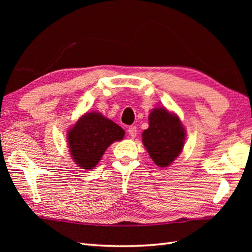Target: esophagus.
<instances>
[{"mask_svg": "<svg viewBox=\"0 0 252 252\" xmlns=\"http://www.w3.org/2000/svg\"><path fill=\"white\" fill-rule=\"evenodd\" d=\"M127 132H129V134H130V136L132 137V138H134L135 136H136V133H137V130H136V126H130L129 129H127Z\"/></svg>", "mask_w": 252, "mask_h": 252, "instance_id": "obj_1", "label": "esophagus"}]
</instances>
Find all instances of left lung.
<instances>
[{"mask_svg":"<svg viewBox=\"0 0 252 252\" xmlns=\"http://www.w3.org/2000/svg\"><path fill=\"white\" fill-rule=\"evenodd\" d=\"M149 126L144 130L143 144L153 161L161 168L169 167L183 151L186 132L180 118L163 107L152 110Z\"/></svg>","mask_w":252,"mask_h":252,"instance_id":"obj_1","label":"left lung"}]
</instances>
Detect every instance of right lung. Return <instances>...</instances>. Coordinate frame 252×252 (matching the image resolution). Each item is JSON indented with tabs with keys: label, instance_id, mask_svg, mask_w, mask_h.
<instances>
[{
	"label": "right lung",
	"instance_id": "obj_1",
	"mask_svg": "<svg viewBox=\"0 0 252 252\" xmlns=\"http://www.w3.org/2000/svg\"><path fill=\"white\" fill-rule=\"evenodd\" d=\"M125 131L99 112H87L67 132L69 151L80 168L93 169L112 143L121 141Z\"/></svg>",
	"mask_w": 252,
	"mask_h": 252
}]
</instances>
